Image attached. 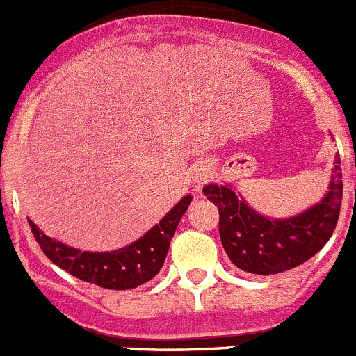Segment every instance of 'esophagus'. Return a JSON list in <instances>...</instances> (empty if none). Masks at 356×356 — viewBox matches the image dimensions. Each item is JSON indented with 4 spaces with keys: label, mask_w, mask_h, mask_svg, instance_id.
Masks as SVG:
<instances>
[{
    "label": "esophagus",
    "mask_w": 356,
    "mask_h": 356,
    "mask_svg": "<svg viewBox=\"0 0 356 356\" xmlns=\"http://www.w3.org/2000/svg\"><path fill=\"white\" fill-rule=\"evenodd\" d=\"M207 176H209V171H207V169H197L196 175H194V181H196L197 185H201L207 180Z\"/></svg>",
    "instance_id": "1"
}]
</instances>
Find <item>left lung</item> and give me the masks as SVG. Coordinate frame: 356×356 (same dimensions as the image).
Wrapping results in <instances>:
<instances>
[{"label":"left lung","mask_w":356,"mask_h":356,"mask_svg":"<svg viewBox=\"0 0 356 356\" xmlns=\"http://www.w3.org/2000/svg\"><path fill=\"white\" fill-rule=\"evenodd\" d=\"M325 200L300 216L273 221L246 205L225 185H207L203 194L219 210V235L229 260L253 275H278L301 266L325 246L337 226L342 203L341 159H335Z\"/></svg>","instance_id":"obj_1"}]
</instances>
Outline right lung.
Returning <instances> with one entry per match:
<instances>
[{
  "instance_id": "1",
  "label": "right lung",
  "mask_w": 356,
  "mask_h": 356,
  "mask_svg": "<svg viewBox=\"0 0 356 356\" xmlns=\"http://www.w3.org/2000/svg\"><path fill=\"white\" fill-rule=\"evenodd\" d=\"M191 201L193 196L188 194L144 237L130 246L110 253H89V251L74 250L62 242L53 241L48 235H44L33 222H28L40 250L60 269L97 287L127 291V289L139 287L159 275L176 226L180 222L181 216L187 212Z\"/></svg>"
}]
</instances>
